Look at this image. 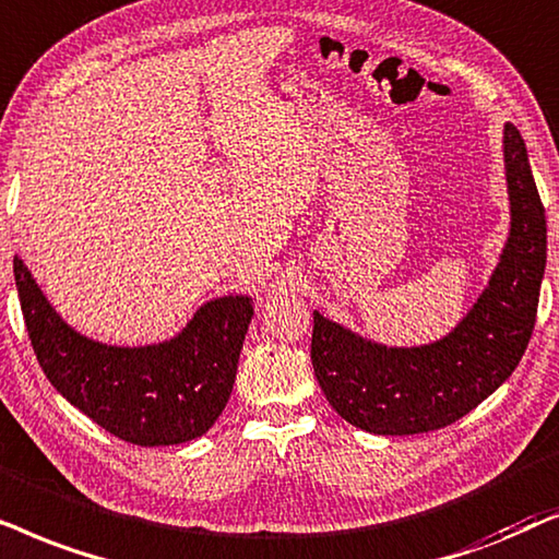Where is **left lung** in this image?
Here are the masks:
<instances>
[{"label": "left lung", "mask_w": 559, "mask_h": 559, "mask_svg": "<svg viewBox=\"0 0 559 559\" xmlns=\"http://www.w3.org/2000/svg\"><path fill=\"white\" fill-rule=\"evenodd\" d=\"M511 229L488 286L455 330L419 347H389L360 337L314 311L311 366L342 419L373 435L442 429L486 401L530 345L542 275L547 219L519 130L503 124Z\"/></svg>", "instance_id": "8db88e82"}]
</instances>
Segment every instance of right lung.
<instances>
[{
	"label": "right lung",
	"instance_id": "add662e5",
	"mask_svg": "<svg viewBox=\"0 0 559 559\" xmlns=\"http://www.w3.org/2000/svg\"><path fill=\"white\" fill-rule=\"evenodd\" d=\"M14 284L43 373L109 435L140 448L181 444L210 431L225 412L252 319L250 296L202 304L158 345L119 347L63 322L17 255Z\"/></svg>",
	"mask_w": 559,
	"mask_h": 559
}]
</instances>
